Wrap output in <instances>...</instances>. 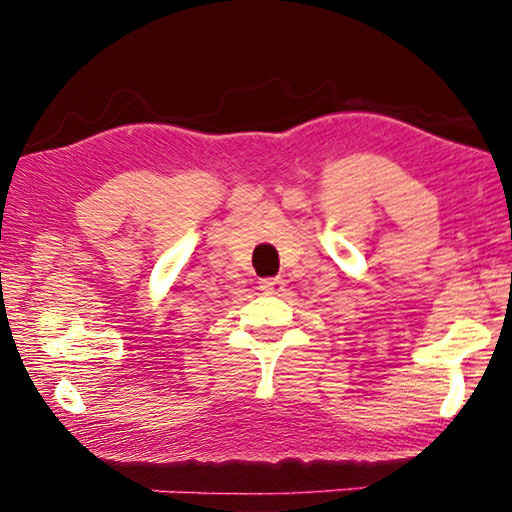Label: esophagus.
I'll return each instance as SVG.
<instances>
[{"label":"esophagus","instance_id":"1","mask_svg":"<svg viewBox=\"0 0 512 512\" xmlns=\"http://www.w3.org/2000/svg\"><path fill=\"white\" fill-rule=\"evenodd\" d=\"M284 287H287V284H284V280H280V277H271V280L259 282V289H262L266 296H280Z\"/></svg>","mask_w":512,"mask_h":512}]
</instances>
